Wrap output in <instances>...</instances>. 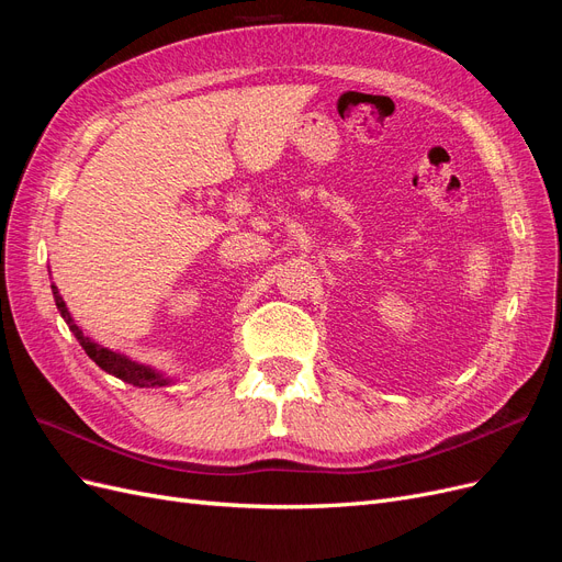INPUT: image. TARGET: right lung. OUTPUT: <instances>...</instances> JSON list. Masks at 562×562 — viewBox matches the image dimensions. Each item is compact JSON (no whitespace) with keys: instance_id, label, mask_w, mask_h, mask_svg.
I'll return each instance as SVG.
<instances>
[{"instance_id":"add662e5","label":"right lung","mask_w":562,"mask_h":562,"mask_svg":"<svg viewBox=\"0 0 562 562\" xmlns=\"http://www.w3.org/2000/svg\"><path fill=\"white\" fill-rule=\"evenodd\" d=\"M53 295H55V304H57V308H60V314H63V318L67 321V325H69V330L74 333V337L79 339V344L83 346V351L90 356V360H94L97 364H100L104 372H109V374H113V376H119L121 381H127V383H132V385H139V389H146V385H165V383H167V381L160 379L156 372H150L148 367L132 362V360H127L125 356L113 353V351H109V348L90 341V339L79 330V325H76V323L71 321V316H69V312H67V306H65L63 297L57 295V288H55V285H53Z\"/></svg>"}]
</instances>
